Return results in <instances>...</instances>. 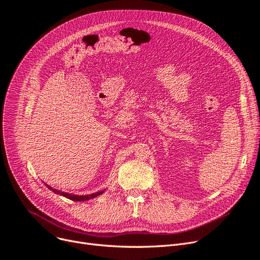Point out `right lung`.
Segmentation results:
<instances>
[{"instance_id": "right-lung-1", "label": "right lung", "mask_w": 260, "mask_h": 260, "mask_svg": "<svg viewBox=\"0 0 260 260\" xmlns=\"http://www.w3.org/2000/svg\"><path fill=\"white\" fill-rule=\"evenodd\" d=\"M49 189L53 190V192L57 193V194H60L67 199H70L72 201H76V202H83V201H87V200H90V199H93L100 194H102L104 191H100V192H96V193H92V194H88V196H75V194H70V193H67V192H62V191H59V190H56V189H53L51 188L50 186L46 185Z\"/></svg>"}]
</instances>
